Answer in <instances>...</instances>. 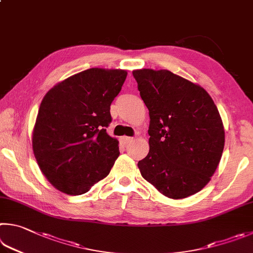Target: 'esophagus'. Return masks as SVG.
Returning <instances> with one entry per match:
<instances>
[{
    "mask_svg": "<svg viewBox=\"0 0 253 253\" xmlns=\"http://www.w3.org/2000/svg\"><path fill=\"white\" fill-rule=\"evenodd\" d=\"M132 137H127V136H124V137H122L121 138V140H122V142H124V144H128V142H130V141H132Z\"/></svg>",
    "mask_w": 253,
    "mask_h": 253,
    "instance_id": "1",
    "label": "esophagus"
}]
</instances>
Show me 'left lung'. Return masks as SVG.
<instances>
[{"mask_svg": "<svg viewBox=\"0 0 253 253\" xmlns=\"http://www.w3.org/2000/svg\"><path fill=\"white\" fill-rule=\"evenodd\" d=\"M149 111V153L141 176L160 194L187 198L210 181L224 147L223 124L206 89L170 71H132Z\"/></svg>", "mask_w": 253, "mask_h": 253, "instance_id": "obj_1", "label": "left lung"}]
</instances>
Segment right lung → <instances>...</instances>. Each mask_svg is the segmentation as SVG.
Here are the masks:
<instances>
[{
	"label": "right lung",
	"instance_id": "1",
	"mask_svg": "<svg viewBox=\"0 0 253 253\" xmlns=\"http://www.w3.org/2000/svg\"><path fill=\"white\" fill-rule=\"evenodd\" d=\"M126 76L125 70L89 68L57 83L44 96L32 147L41 171L57 190L83 195L108 176L119 147L106 127Z\"/></svg>",
	"mask_w": 253,
	"mask_h": 253
}]
</instances>
